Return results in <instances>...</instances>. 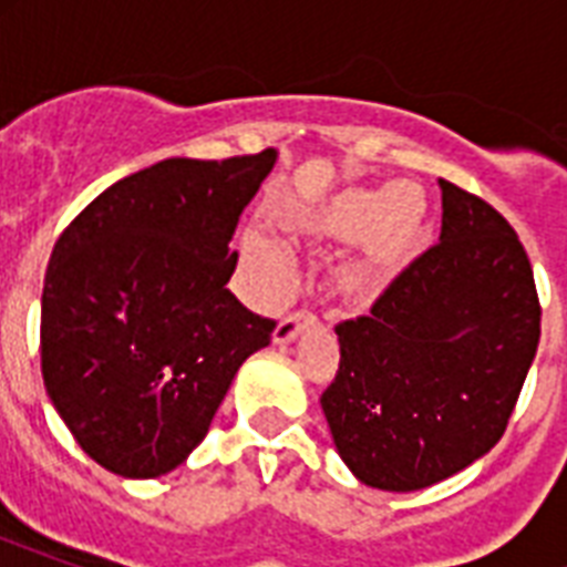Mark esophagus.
Masks as SVG:
<instances>
[{
  "label": "esophagus",
  "instance_id": "obj_1",
  "mask_svg": "<svg viewBox=\"0 0 567 567\" xmlns=\"http://www.w3.org/2000/svg\"><path fill=\"white\" fill-rule=\"evenodd\" d=\"M315 323H318V318H315L311 311H291V315H285V318L276 323L274 341L276 344H288V341H293V338L315 327Z\"/></svg>",
  "mask_w": 567,
  "mask_h": 567
}]
</instances>
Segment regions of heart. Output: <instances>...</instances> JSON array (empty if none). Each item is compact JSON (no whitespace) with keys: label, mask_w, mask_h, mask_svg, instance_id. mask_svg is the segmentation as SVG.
I'll return each mask as SVG.
<instances>
[{"label":"heart","mask_w":567,"mask_h":567,"mask_svg":"<svg viewBox=\"0 0 567 567\" xmlns=\"http://www.w3.org/2000/svg\"><path fill=\"white\" fill-rule=\"evenodd\" d=\"M426 223V199L414 185L394 188H347L327 203L291 208L282 214V226L297 238L347 240L362 238L359 256L338 274V291L350 300H362L403 267L412 256ZM240 249L270 288H279L288 274L285 249L267 235L247 231Z\"/></svg>","instance_id":"1"}]
</instances>
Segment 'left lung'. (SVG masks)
Here are the masks:
<instances>
[{"mask_svg": "<svg viewBox=\"0 0 567 567\" xmlns=\"http://www.w3.org/2000/svg\"><path fill=\"white\" fill-rule=\"evenodd\" d=\"M441 240L338 323L320 394L336 447L364 485L417 492L503 439L542 336L527 249L483 196L441 179Z\"/></svg>", "mask_w": 567, "mask_h": 567, "instance_id": "left-lung-1", "label": "left lung"}]
</instances>
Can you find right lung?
Segmentation results:
<instances>
[{
  "mask_svg": "<svg viewBox=\"0 0 567 567\" xmlns=\"http://www.w3.org/2000/svg\"><path fill=\"white\" fill-rule=\"evenodd\" d=\"M276 153L167 158L102 190L55 240L40 300L47 394L111 474L153 480L190 456L276 320L226 288L240 212Z\"/></svg>",
  "mask_w": 567,
  "mask_h": 567,
  "instance_id": "obj_1",
  "label": "right lung"
}]
</instances>
